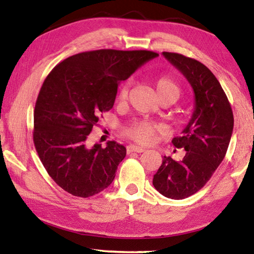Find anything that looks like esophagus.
Returning a JSON list of instances; mask_svg holds the SVG:
<instances>
[{"label":"esophagus","mask_w":254,"mask_h":254,"mask_svg":"<svg viewBox=\"0 0 254 254\" xmlns=\"http://www.w3.org/2000/svg\"><path fill=\"white\" fill-rule=\"evenodd\" d=\"M127 153H132V152L141 153V152L144 151V148H142V147H137V145L130 144V145H127Z\"/></svg>","instance_id":"obj_1"}]
</instances>
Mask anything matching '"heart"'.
Returning <instances> with one entry per match:
<instances>
[{
  "label": "heart",
  "mask_w": 254,
  "mask_h": 254,
  "mask_svg": "<svg viewBox=\"0 0 254 254\" xmlns=\"http://www.w3.org/2000/svg\"><path fill=\"white\" fill-rule=\"evenodd\" d=\"M153 86L154 89H156L157 96L160 101L169 98V100H173L175 102L179 97V86L170 76L161 75L156 77L153 80ZM127 95L128 84H124L119 91L118 102L124 103L127 100ZM159 127L156 124L145 121H139L132 123L124 128V134L136 143L150 144L153 141L154 136H156Z\"/></svg>",
  "instance_id": "obj_1"
}]
</instances>
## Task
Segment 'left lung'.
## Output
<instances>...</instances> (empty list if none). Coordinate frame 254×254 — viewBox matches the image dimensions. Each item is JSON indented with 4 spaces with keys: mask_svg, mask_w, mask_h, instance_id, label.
Masks as SVG:
<instances>
[{
    "mask_svg": "<svg viewBox=\"0 0 254 254\" xmlns=\"http://www.w3.org/2000/svg\"><path fill=\"white\" fill-rule=\"evenodd\" d=\"M162 55L191 85L195 107L183 134L171 141L176 148H184L186 154L180 161L163 157L152 184L161 195L184 199L203 188L223 161L234 118L220 81L204 64L176 53L163 51Z\"/></svg>",
    "mask_w": 254,
    "mask_h": 254,
    "instance_id": "8db88e82",
    "label": "left lung"
}]
</instances>
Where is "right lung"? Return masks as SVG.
Returning a JSON list of instances; mask_svg holds the SVG:
<instances>
[{"label": "right lung", "instance_id": "1", "mask_svg": "<svg viewBox=\"0 0 254 254\" xmlns=\"http://www.w3.org/2000/svg\"><path fill=\"white\" fill-rule=\"evenodd\" d=\"M149 50L101 49L63 60L42 84L33 112V143L54 182L69 194L91 197L113 182L124 145H87L88 134L114 105L119 81L148 60Z\"/></svg>", "mask_w": 254, "mask_h": 254}]
</instances>
